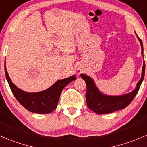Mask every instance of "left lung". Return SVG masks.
Returning a JSON list of instances; mask_svg holds the SVG:
<instances>
[{
	"label": "left lung",
	"mask_w": 147,
	"mask_h": 147,
	"mask_svg": "<svg viewBox=\"0 0 147 147\" xmlns=\"http://www.w3.org/2000/svg\"><path fill=\"white\" fill-rule=\"evenodd\" d=\"M138 37V36H137ZM142 47V55L144 54L143 44L142 40L138 37ZM145 75V63L144 62L141 79L136 84V87L132 92L118 96H111L102 94L95 85V82L90 77L81 74L80 77L85 81L87 85V92L85 95L88 107L92 111L98 114H105L114 112L116 111L126 108L131 102L137 94L139 88Z\"/></svg>",
	"instance_id": "1"
}]
</instances>
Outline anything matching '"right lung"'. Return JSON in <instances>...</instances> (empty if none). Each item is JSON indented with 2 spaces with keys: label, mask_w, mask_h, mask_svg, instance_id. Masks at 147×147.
<instances>
[{
  "label": "right lung",
  "mask_w": 147,
  "mask_h": 147,
  "mask_svg": "<svg viewBox=\"0 0 147 147\" xmlns=\"http://www.w3.org/2000/svg\"><path fill=\"white\" fill-rule=\"evenodd\" d=\"M5 73L10 88L17 100L29 111L39 114L50 113L57 107L60 94L65 86L76 79L75 75L59 80L50 88L37 92H28L17 88L8 76L5 65Z\"/></svg>",
  "instance_id": "1"
}]
</instances>
